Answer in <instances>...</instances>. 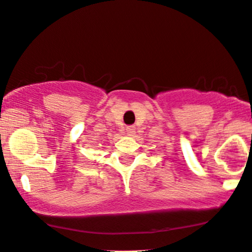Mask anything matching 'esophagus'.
I'll return each instance as SVG.
<instances>
[{
    "instance_id": "obj_1",
    "label": "esophagus",
    "mask_w": 252,
    "mask_h": 252,
    "mask_svg": "<svg viewBox=\"0 0 252 252\" xmlns=\"http://www.w3.org/2000/svg\"><path fill=\"white\" fill-rule=\"evenodd\" d=\"M135 130H136L135 126H126V132H128V135H130V136H132L133 133H135Z\"/></svg>"
}]
</instances>
